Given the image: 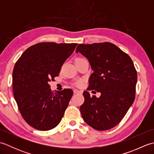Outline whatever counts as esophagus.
I'll list each match as a JSON object with an SVG mask.
<instances>
[{
	"mask_svg": "<svg viewBox=\"0 0 154 154\" xmlns=\"http://www.w3.org/2000/svg\"><path fill=\"white\" fill-rule=\"evenodd\" d=\"M73 92H74V93H82L81 91H79L77 89H74Z\"/></svg>",
	"mask_w": 154,
	"mask_h": 154,
	"instance_id": "obj_1",
	"label": "esophagus"
}]
</instances>
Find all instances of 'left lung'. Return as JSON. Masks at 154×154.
<instances>
[{
    "label": "left lung",
    "mask_w": 154,
    "mask_h": 154,
    "mask_svg": "<svg viewBox=\"0 0 154 154\" xmlns=\"http://www.w3.org/2000/svg\"><path fill=\"white\" fill-rule=\"evenodd\" d=\"M78 52L93 70L87 89L101 94L97 98L84 91L81 115L93 128L109 130L120 122L134 101L138 78L134 65L128 55L110 42L79 44Z\"/></svg>",
    "instance_id": "obj_1"
}]
</instances>
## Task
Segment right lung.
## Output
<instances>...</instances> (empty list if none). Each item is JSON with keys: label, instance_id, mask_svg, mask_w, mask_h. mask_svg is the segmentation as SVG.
I'll use <instances>...</instances> for the list:
<instances>
[{"label": "right lung", "instance_id": "1", "mask_svg": "<svg viewBox=\"0 0 154 154\" xmlns=\"http://www.w3.org/2000/svg\"><path fill=\"white\" fill-rule=\"evenodd\" d=\"M77 45L38 43L16 61L12 73L14 97L23 119L35 129H53L64 115L73 91L65 89L54 93L48 82L58 76Z\"/></svg>", "mask_w": 154, "mask_h": 154}]
</instances>
